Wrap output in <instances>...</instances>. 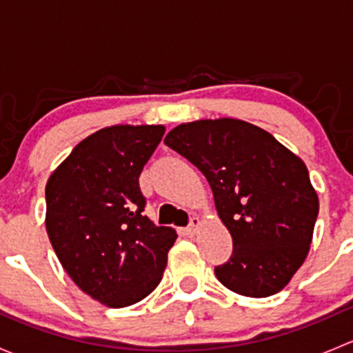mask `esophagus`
<instances>
[{
	"label": "esophagus",
	"instance_id": "esophagus-1",
	"mask_svg": "<svg viewBox=\"0 0 353 353\" xmlns=\"http://www.w3.org/2000/svg\"><path fill=\"white\" fill-rule=\"evenodd\" d=\"M199 225H201V220H199L198 216H193V219H191V222H190V225H188L186 232L190 234V236H194V234L198 232Z\"/></svg>",
	"mask_w": 353,
	"mask_h": 353
}]
</instances>
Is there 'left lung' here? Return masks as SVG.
I'll return each mask as SVG.
<instances>
[{
    "label": "left lung",
    "mask_w": 353,
    "mask_h": 353,
    "mask_svg": "<svg viewBox=\"0 0 353 353\" xmlns=\"http://www.w3.org/2000/svg\"><path fill=\"white\" fill-rule=\"evenodd\" d=\"M163 141L201 170L232 236V256L215 268L220 283L245 297L287 287L307 258L319 212L301 157L232 117L183 123Z\"/></svg>",
    "instance_id": "1"
}]
</instances>
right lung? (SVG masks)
I'll return each mask as SVG.
<instances>
[{
  "label": "right lung",
  "instance_id": "obj_1",
  "mask_svg": "<svg viewBox=\"0 0 353 353\" xmlns=\"http://www.w3.org/2000/svg\"><path fill=\"white\" fill-rule=\"evenodd\" d=\"M162 124H116L81 140L46 184V230L80 290L108 307L155 290L177 239L143 215L140 177Z\"/></svg>",
  "mask_w": 353,
  "mask_h": 353
}]
</instances>
